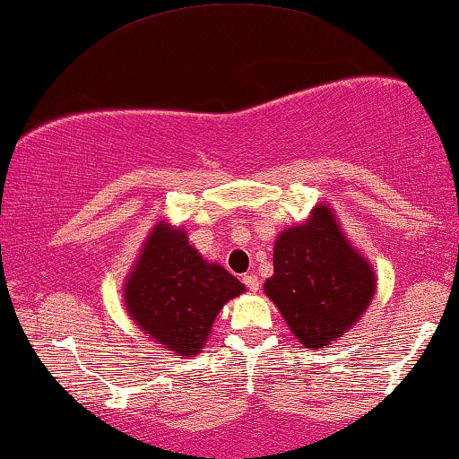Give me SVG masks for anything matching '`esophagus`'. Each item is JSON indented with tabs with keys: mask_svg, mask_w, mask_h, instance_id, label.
Wrapping results in <instances>:
<instances>
[{
	"mask_svg": "<svg viewBox=\"0 0 459 459\" xmlns=\"http://www.w3.org/2000/svg\"><path fill=\"white\" fill-rule=\"evenodd\" d=\"M242 281H244V285H246V288H248L250 291H256V290H258V277H256L255 273H246V275L242 277Z\"/></svg>",
	"mask_w": 459,
	"mask_h": 459,
	"instance_id": "obj_1",
	"label": "esophagus"
}]
</instances>
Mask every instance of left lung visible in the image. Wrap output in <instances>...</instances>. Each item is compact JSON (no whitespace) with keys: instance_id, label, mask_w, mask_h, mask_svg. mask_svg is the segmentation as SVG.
Segmentation results:
<instances>
[{"instance_id":"left-lung-1","label":"left lung","mask_w":459,"mask_h":459,"mask_svg":"<svg viewBox=\"0 0 459 459\" xmlns=\"http://www.w3.org/2000/svg\"><path fill=\"white\" fill-rule=\"evenodd\" d=\"M264 294L307 348H321L354 325L375 294L370 264L351 248L327 207L279 234Z\"/></svg>"}]
</instances>
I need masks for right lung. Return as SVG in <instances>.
Returning a JSON list of instances; mask_svg holds the SVG:
<instances>
[{
	"instance_id": "right-lung-1",
	"label": "right lung",
	"mask_w": 459,
	"mask_h": 459,
	"mask_svg": "<svg viewBox=\"0 0 459 459\" xmlns=\"http://www.w3.org/2000/svg\"><path fill=\"white\" fill-rule=\"evenodd\" d=\"M244 285L203 261L182 230L159 223L124 288L126 308L144 333L178 356L203 350L217 312Z\"/></svg>"
}]
</instances>
